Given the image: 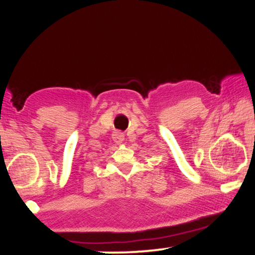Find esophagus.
Instances as JSON below:
<instances>
[{
    "instance_id": "obj_1",
    "label": "esophagus",
    "mask_w": 255,
    "mask_h": 255,
    "mask_svg": "<svg viewBox=\"0 0 255 255\" xmlns=\"http://www.w3.org/2000/svg\"><path fill=\"white\" fill-rule=\"evenodd\" d=\"M113 139H114V141L116 142V144H121V142H123V140H124V134L122 133V132L117 131V132H115V133H114Z\"/></svg>"
}]
</instances>
